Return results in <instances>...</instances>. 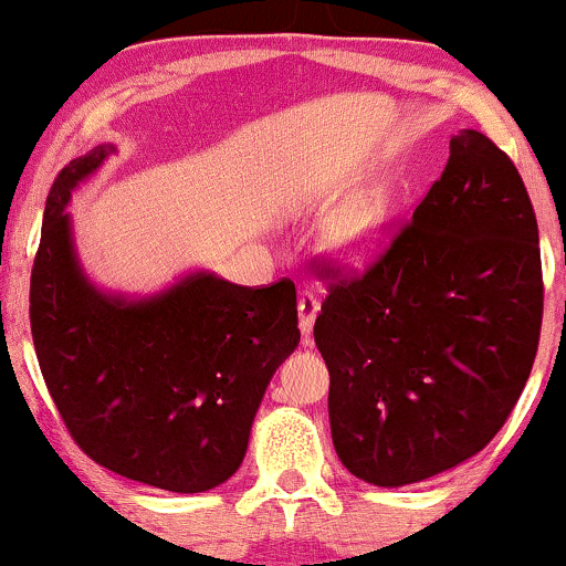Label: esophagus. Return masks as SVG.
I'll list each match as a JSON object with an SVG mask.
<instances>
[{"mask_svg":"<svg viewBox=\"0 0 566 566\" xmlns=\"http://www.w3.org/2000/svg\"><path fill=\"white\" fill-rule=\"evenodd\" d=\"M315 315H318V296H315L313 291H302L300 294V329L305 337L313 332Z\"/></svg>","mask_w":566,"mask_h":566,"instance_id":"34e87169","label":"esophagus"}]
</instances>
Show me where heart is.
Wrapping results in <instances>:
<instances>
[{
  "instance_id": "1",
  "label": "heart",
  "mask_w": 566,
  "mask_h": 566,
  "mask_svg": "<svg viewBox=\"0 0 566 566\" xmlns=\"http://www.w3.org/2000/svg\"><path fill=\"white\" fill-rule=\"evenodd\" d=\"M391 208L386 197H367L348 208L332 227V242L345 259L364 261L386 240Z\"/></svg>"
}]
</instances>
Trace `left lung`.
Wrapping results in <instances>:
<instances>
[{"mask_svg": "<svg viewBox=\"0 0 566 566\" xmlns=\"http://www.w3.org/2000/svg\"><path fill=\"white\" fill-rule=\"evenodd\" d=\"M315 318L334 451L373 485L418 483L483 451L524 391L543 326L539 234L518 169L475 129L361 275Z\"/></svg>", "mask_w": 566, "mask_h": 566, "instance_id": "8db88e82", "label": "left lung"}]
</instances>
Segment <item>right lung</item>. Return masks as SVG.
<instances>
[{
    "instance_id": "obj_1",
    "label": "right lung",
    "mask_w": 566,
    "mask_h": 566,
    "mask_svg": "<svg viewBox=\"0 0 566 566\" xmlns=\"http://www.w3.org/2000/svg\"><path fill=\"white\" fill-rule=\"evenodd\" d=\"M111 154L107 143L70 161L48 193L29 289L34 350L83 453L137 483L199 494L242 464L266 386L300 345L296 289L212 272L143 300L96 289L64 210Z\"/></svg>"
}]
</instances>
